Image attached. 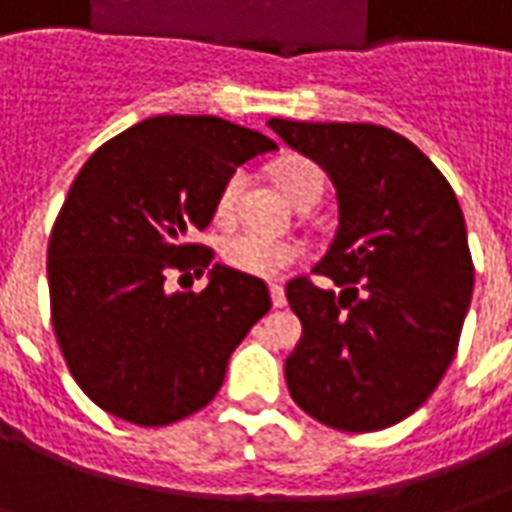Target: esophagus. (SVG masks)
<instances>
[{
	"label": "esophagus",
	"mask_w": 512,
	"mask_h": 512,
	"mask_svg": "<svg viewBox=\"0 0 512 512\" xmlns=\"http://www.w3.org/2000/svg\"><path fill=\"white\" fill-rule=\"evenodd\" d=\"M271 304H274V307H285V304H288L282 285H271Z\"/></svg>",
	"instance_id": "esophagus-1"
}]
</instances>
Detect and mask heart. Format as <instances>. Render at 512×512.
<instances>
[{"mask_svg": "<svg viewBox=\"0 0 512 512\" xmlns=\"http://www.w3.org/2000/svg\"><path fill=\"white\" fill-rule=\"evenodd\" d=\"M279 189L296 208L301 202L310 200L315 194L323 197V172L307 158H288L274 169ZM246 186V172L235 169L230 178L224 180L219 197H216V213L227 219L235 211V202L241 197ZM301 257V249L296 244L274 241L257 230H244V233L230 235L222 244V260L235 271L249 274V277H279L285 268H290Z\"/></svg>", "mask_w": 512, "mask_h": 512, "instance_id": "1", "label": "heart"}]
</instances>
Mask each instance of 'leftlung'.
<instances>
[{
	"label": "left lung",
	"instance_id": "8db88e82",
	"mask_svg": "<svg viewBox=\"0 0 512 512\" xmlns=\"http://www.w3.org/2000/svg\"><path fill=\"white\" fill-rule=\"evenodd\" d=\"M268 126L332 178L340 222L312 271L343 290L304 277L285 288L304 329L285 362L290 397L329 428H389L428 400L458 351L474 288L458 197L384 126Z\"/></svg>",
	"mask_w": 512,
	"mask_h": 512
}]
</instances>
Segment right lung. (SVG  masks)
Listing matches in <instances>:
<instances>
[{"label": "right lung", "mask_w": 512, "mask_h": 512, "mask_svg": "<svg viewBox=\"0 0 512 512\" xmlns=\"http://www.w3.org/2000/svg\"><path fill=\"white\" fill-rule=\"evenodd\" d=\"M277 142L213 115H158L87 158L49 238L51 326L84 395L158 428L208 406L227 362L268 310L263 279L213 263L202 293H169V271L211 266L191 244L222 183Z\"/></svg>", "instance_id": "obj_1"}]
</instances>
